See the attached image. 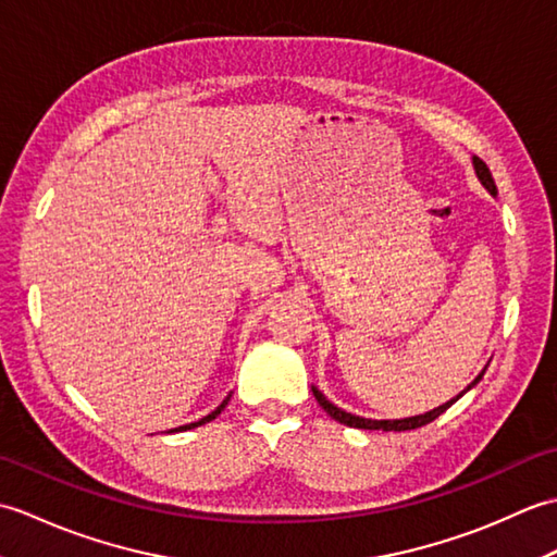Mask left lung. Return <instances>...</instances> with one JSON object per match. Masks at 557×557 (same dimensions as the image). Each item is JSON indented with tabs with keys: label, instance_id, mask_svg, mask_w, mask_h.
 Instances as JSON below:
<instances>
[{
	"label": "left lung",
	"instance_id": "1",
	"mask_svg": "<svg viewBox=\"0 0 557 557\" xmlns=\"http://www.w3.org/2000/svg\"><path fill=\"white\" fill-rule=\"evenodd\" d=\"M474 170H476V176H479V182L488 188V194L491 196H495L498 194V188H495V182H493V174H491V170L486 168V162H483L481 158H474ZM483 373H486V369H483L474 381H471V385L467 387V389H471L474 387L481 377H483ZM313 389V397L318 399V405H321L330 417H333L335 421H339V423H345V425H349V429H366V431H411V429H421V425H425V423H431V421H435L437 417H441V413H445L449 407L455 405V401L467 393H459L455 399H449V401H445V405H441V407H435V409H431V411H425V413H419V417H409V419H381V421H375V419H363V417H354V413H349V411H345V409H339V407H335L333 401H330L321 389L318 387H311Z\"/></svg>",
	"mask_w": 557,
	"mask_h": 557
}]
</instances>
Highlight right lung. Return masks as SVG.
Wrapping results in <instances>:
<instances>
[{"label": "right lung", "instance_id": "add662e5", "mask_svg": "<svg viewBox=\"0 0 557 557\" xmlns=\"http://www.w3.org/2000/svg\"><path fill=\"white\" fill-rule=\"evenodd\" d=\"M227 401H230V397L227 399H224L222 401V405L215 409V411H210L208 413V417H203V419H200V421H194V423H186V425H180V429H174V431H191V429H196V425H203V423H208V421H212V419H215L218 417V413L224 409V407H227Z\"/></svg>", "mask_w": 557, "mask_h": 557}]
</instances>
